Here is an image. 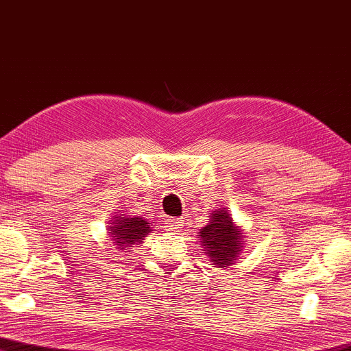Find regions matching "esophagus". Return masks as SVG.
I'll return each mask as SVG.
<instances>
[{"label":"esophagus","instance_id":"esophagus-1","mask_svg":"<svg viewBox=\"0 0 351 351\" xmlns=\"http://www.w3.org/2000/svg\"><path fill=\"white\" fill-rule=\"evenodd\" d=\"M165 227L171 232H180L182 227V219L181 218H170L165 219Z\"/></svg>","mask_w":351,"mask_h":351}]
</instances>
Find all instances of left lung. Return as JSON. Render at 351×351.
<instances>
[{"label":"left lung","mask_w":351,"mask_h":351,"mask_svg":"<svg viewBox=\"0 0 351 351\" xmlns=\"http://www.w3.org/2000/svg\"><path fill=\"white\" fill-rule=\"evenodd\" d=\"M202 246L213 267H229L239 258L245 237L240 227L234 224L227 208L211 211L208 224L200 229Z\"/></svg>","instance_id":"1"}]
</instances>
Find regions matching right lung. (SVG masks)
Segmentation results:
<instances>
[{
    "mask_svg": "<svg viewBox=\"0 0 351 351\" xmlns=\"http://www.w3.org/2000/svg\"><path fill=\"white\" fill-rule=\"evenodd\" d=\"M110 235L117 251L127 253L133 245L140 243L152 230L151 223L141 216L116 215L110 223Z\"/></svg>",
    "mask_w": 351,
    "mask_h": 351,
    "instance_id": "right-lung-1",
    "label": "right lung"
}]
</instances>
